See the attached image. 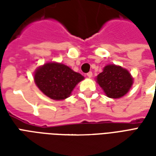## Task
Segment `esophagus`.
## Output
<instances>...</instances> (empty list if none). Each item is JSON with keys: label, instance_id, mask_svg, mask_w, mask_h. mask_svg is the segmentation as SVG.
<instances>
[{"label": "esophagus", "instance_id": "obj_1", "mask_svg": "<svg viewBox=\"0 0 156 156\" xmlns=\"http://www.w3.org/2000/svg\"><path fill=\"white\" fill-rule=\"evenodd\" d=\"M87 76H88V78H92V76H93V73H92V72H88V73H87Z\"/></svg>", "mask_w": 156, "mask_h": 156}]
</instances>
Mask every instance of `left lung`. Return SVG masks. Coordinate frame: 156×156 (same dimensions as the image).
Here are the masks:
<instances>
[{"label":"left lung","instance_id":"obj_1","mask_svg":"<svg viewBox=\"0 0 156 156\" xmlns=\"http://www.w3.org/2000/svg\"><path fill=\"white\" fill-rule=\"evenodd\" d=\"M96 80L107 97L119 98L129 91L134 79L127 69L108 64L97 76Z\"/></svg>","mask_w":156,"mask_h":156}]
</instances>
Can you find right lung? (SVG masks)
<instances>
[{"label": "right lung", "mask_w": 156, "mask_h": 156, "mask_svg": "<svg viewBox=\"0 0 156 156\" xmlns=\"http://www.w3.org/2000/svg\"><path fill=\"white\" fill-rule=\"evenodd\" d=\"M84 77L58 62H47L34 73V81L46 96L54 100L68 98L78 83Z\"/></svg>", "instance_id": "obj_1"}]
</instances>
